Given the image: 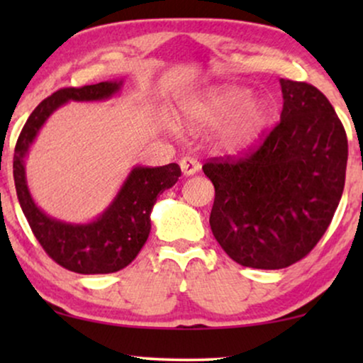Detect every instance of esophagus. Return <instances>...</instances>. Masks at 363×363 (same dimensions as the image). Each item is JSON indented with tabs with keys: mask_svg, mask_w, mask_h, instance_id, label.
<instances>
[{
	"mask_svg": "<svg viewBox=\"0 0 363 363\" xmlns=\"http://www.w3.org/2000/svg\"><path fill=\"white\" fill-rule=\"evenodd\" d=\"M180 168H182L183 175H186V177L195 175V173L200 170V162L193 157H183L180 160Z\"/></svg>",
	"mask_w": 363,
	"mask_h": 363,
	"instance_id": "1",
	"label": "esophagus"
}]
</instances>
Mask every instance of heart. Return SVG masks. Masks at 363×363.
<instances>
[{"label":"heart","instance_id":"obj_1","mask_svg":"<svg viewBox=\"0 0 363 363\" xmlns=\"http://www.w3.org/2000/svg\"><path fill=\"white\" fill-rule=\"evenodd\" d=\"M186 113L198 122L221 125L220 142L230 152H241L261 135L267 122V106L251 99L240 86L216 87L186 106Z\"/></svg>","mask_w":363,"mask_h":363}]
</instances>
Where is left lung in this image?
<instances>
[{
    "label": "left lung",
    "instance_id": "8db88e82",
    "mask_svg": "<svg viewBox=\"0 0 363 363\" xmlns=\"http://www.w3.org/2000/svg\"><path fill=\"white\" fill-rule=\"evenodd\" d=\"M281 121L242 157L213 158L203 172L215 185L210 226L238 264L282 269L324 236L345 185V128L324 94L281 79Z\"/></svg>",
    "mask_w": 363,
    "mask_h": 363
}]
</instances>
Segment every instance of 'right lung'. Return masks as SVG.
Returning <instances> with one entry per match:
<instances>
[{
    "label": "right lung",
    "mask_w": 363,
    "mask_h": 363,
    "mask_svg": "<svg viewBox=\"0 0 363 363\" xmlns=\"http://www.w3.org/2000/svg\"><path fill=\"white\" fill-rule=\"evenodd\" d=\"M122 81L59 89L39 104L19 133L13 158V175L21 210L31 230L52 261L79 274L117 272L135 259L150 235V213L157 196L172 188L182 175L177 163L163 167H135L121 191L97 220L72 225L48 216L28 190L24 157L39 128L51 113L69 101H104L118 92Z\"/></svg>",
    "instance_id": "add662e5"
}]
</instances>
